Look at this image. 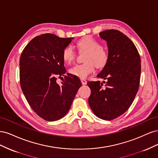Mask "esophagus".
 I'll list each match as a JSON object with an SVG mask.
<instances>
[{
    "mask_svg": "<svg viewBox=\"0 0 158 158\" xmlns=\"http://www.w3.org/2000/svg\"><path fill=\"white\" fill-rule=\"evenodd\" d=\"M80 80H81V82H82V84L83 85H85V84H87V81L85 80L82 79V78H81Z\"/></svg>",
    "mask_w": 158,
    "mask_h": 158,
    "instance_id": "obj_1",
    "label": "esophagus"
}]
</instances>
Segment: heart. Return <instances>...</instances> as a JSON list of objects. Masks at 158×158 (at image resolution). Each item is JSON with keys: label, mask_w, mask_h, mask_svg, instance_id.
Listing matches in <instances>:
<instances>
[{"label": "heart", "mask_w": 158, "mask_h": 158, "mask_svg": "<svg viewBox=\"0 0 158 158\" xmlns=\"http://www.w3.org/2000/svg\"><path fill=\"white\" fill-rule=\"evenodd\" d=\"M80 51H86L85 63L76 64L73 66L69 72L72 75L80 78H85L94 71V64L98 68H102L106 64L108 60V52L102 48L101 44L94 38L90 36L85 37L77 43ZM76 57V52L73 46L68 45L63 49V58L67 63L73 62Z\"/></svg>", "instance_id": "1"}]
</instances>
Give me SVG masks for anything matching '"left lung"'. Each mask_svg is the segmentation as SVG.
Here are the masks:
<instances>
[{"mask_svg": "<svg viewBox=\"0 0 158 158\" xmlns=\"http://www.w3.org/2000/svg\"><path fill=\"white\" fill-rule=\"evenodd\" d=\"M99 36L107 41L109 58L97 76L106 82L87 83L91 89L88 103L98 117L111 121L125 113L135 99L140 84L141 60L135 44L121 31L108 30L100 32Z\"/></svg>", "mask_w": 158, "mask_h": 158, "instance_id": "obj_1", "label": "left lung"}]
</instances>
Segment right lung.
I'll list each match as a JSON object with an SVG mask.
<instances>
[{
  "mask_svg": "<svg viewBox=\"0 0 158 158\" xmlns=\"http://www.w3.org/2000/svg\"><path fill=\"white\" fill-rule=\"evenodd\" d=\"M73 39L51 33L38 35L21 54L22 90L33 111L45 121H55L64 117L82 85L77 76L65 74L63 51ZM63 76L64 79L59 85L57 77Z\"/></svg>",
  "mask_w": 158,
  "mask_h": 158,
  "instance_id": "right-lung-1",
  "label": "right lung"
}]
</instances>
